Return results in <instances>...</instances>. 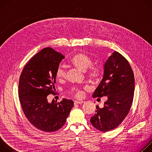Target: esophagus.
Returning <instances> with one entry per match:
<instances>
[{
    "mask_svg": "<svg viewBox=\"0 0 152 152\" xmlns=\"http://www.w3.org/2000/svg\"><path fill=\"white\" fill-rule=\"evenodd\" d=\"M83 102H84V101H82V100H75V101H74L75 104H82Z\"/></svg>",
    "mask_w": 152,
    "mask_h": 152,
    "instance_id": "1",
    "label": "esophagus"
}]
</instances>
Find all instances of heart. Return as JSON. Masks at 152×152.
Returning a JSON list of instances; mask_svg holds the SVG:
<instances>
[{
	"instance_id": "1",
	"label": "heart",
	"mask_w": 152,
	"mask_h": 152,
	"mask_svg": "<svg viewBox=\"0 0 152 152\" xmlns=\"http://www.w3.org/2000/svg\"><path fill=\"white\" fill-rule=\"evenodd\" d=\"M70 62L72 66L79 70L85 72L90 80H97L101 75L102 72L100 68L93 66V59L86 54L82 52H78L74 55L70 59ZM67 72L66 69L61 66H59L56 70V76L59 80H63L66 77ZM69 93L76 97H81L83 96V91L79 88L72 87Z\"/></svg>"
}]
</instances>
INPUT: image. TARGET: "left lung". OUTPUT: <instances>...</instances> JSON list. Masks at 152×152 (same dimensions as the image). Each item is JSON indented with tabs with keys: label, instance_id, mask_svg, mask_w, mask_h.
Instances as JSON below:
<instances>
[{
	"label": "left lung",
	"instance_id": "1",
	"mask_svg": "<svg viewBox=\"0 0 152 152\" xmlns=\"http://www.w3.org/2000/svg\"><path fill=\"white\" fill-rule=\"evenodd\" d=\"M135 79L127 60L118 52L112 53L104 65V74L93 97L107 96L103 107L96 106L91 118L99 131L107 132L119 126L127 115L133 102Z\"/></svg>",
	"mask_w": 152,
	"mask_h": 152
}]
</instances>
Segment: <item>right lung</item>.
Returning a JSON list of instances; mask_svg holds the SVG:
<instances>
[{
	"instance_id": "obj_1",
	"label": "right lung",
	"mask_w": 152,
	"mask_h": 152,
	"mask_svg": "<svg viewBox=\"0 0 152 152\" xmlns=\"http://www.w3.org/2000/svg\"><path fill=\"white\" fill-rule=\"evenodd\" d=\"M64 58L51 48L43 49L29 60L19 79L18 97L26 118L46 132L61 129L73 106L72 100L48 101V95L55 94L56 70Z\"/></svg>"
}]
</instances>
